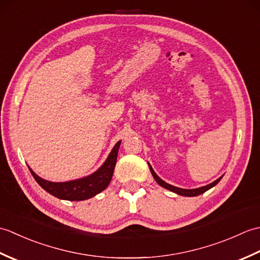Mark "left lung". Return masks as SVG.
Listing matches in <instances>:
<instances>
[{"label":"left lung","mask_w":260,"mask_h":260,"mask_svg":"<svg viewBox=\"0 0 260 260\" xmlns=\"http://www.w3.org/2000/svg\"><path fill=\"white\" fill-rule=\"evenodd\" d=\"M148 167H150L151 173H152V175H153L154 180H155L159 185L163 186L164 189L170 190V191H172V192L176 193V194H179V196H183V197H197V196H200V194H202V193H204L206 191L210 190V189H211V187H213L214 185H217V184L219 183V181L221 180V179H222V176H223V175H222V176H220L219 179H217L215 181H213L212 183H210V184H208V185H204V186H201V187H197V189H181V187L174 186V185H171V184L167 183V182H164L161 178H159V176H158L155 172H154V170L152 169V167L150 165V163H148Z\"/></svg>","instance_id":"left-lung-1"}]
</instances>
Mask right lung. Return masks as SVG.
<instances>
[{"label":"right lung","instance_id":"right-lung-1","mask_svg":"<svg viewBox=\"0 0 260 260\" xmlns=\"http://www.w3.org/2000/svg\"><path fill=\"white\" fill-rule=\"evenodd\" d=\"M120 143L121 141L116 143L112 152L109 153L108 157L106 158V161L103 163L101 168L90 175L84 176L81 179L67 182H51L40 178V176L33 172L31 168H29V170L33 178L38 182V184L53 197L68 201L87 200V199L95 197L98 193L104 191L110 183L116 161H117V154Z\"/></svg>","mask_w":260,"mask_h":260}]
</instances>
